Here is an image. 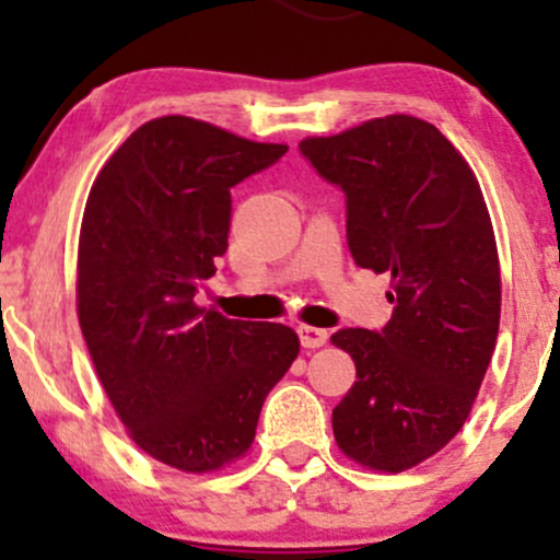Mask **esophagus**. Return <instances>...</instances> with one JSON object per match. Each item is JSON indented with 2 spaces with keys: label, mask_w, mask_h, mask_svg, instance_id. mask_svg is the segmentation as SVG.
<instances>
[{
  "label": "esophagus",
  "mask_w": 560,
  "mask_h": 560,
  "mask_svg": "<svg viewBox=\"0 0 560 560\" xmlns=\"http://www.w3.org/2000/svg\"><path fill=\"white\" fill-rule=\"evenodd\" d=\"M298 334H300L302 347H311V350H316V347H324L326 342H329V331L316 329V326L302 324L300 329H298Z\"/></svg>",
  "instance_id": "1"
}]
</instances>
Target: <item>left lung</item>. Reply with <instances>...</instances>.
Instances as JSON below:
<instances>
[{"instance_id": "8db88e82", "label": "left lung", "mask_w": 560, "mask_h": 560, "mask_svg": "<svg viewBox=\"0 0 560 560\" xmlns=\"http://www.w3.org/2000/svg\"><path fill=\"white\" fill-rule=\"evenodd\" d=\"M302 155L347 197V244L361 268L389 273L382 331L339 329L355 384L334 408V440L371 471L423 464L460 432L500 326V260L471 165L427 120L384 115Z\"/></svg>"}]
</instances>
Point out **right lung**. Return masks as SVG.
<instances>
[{
	"mask_svg": "<svg viewBox=\"0 0 560 560\" xmlns=\"http://www.w3.org/2000/svg\"><path fill=\"white\" fill-rule=\"evenodd\" d=\"M287 150L165 115L139 126L89 191L75 268L83 339L128 436L178 471L244 458L262 400L300 352L284 324L195 302L229 247L231 186Z\"/></svg>",
	"mask_w": 560,
	"mask_h": 560,
	"instance_id": "right-lung-1",
	"label": "right lung"
}]
</instances>
